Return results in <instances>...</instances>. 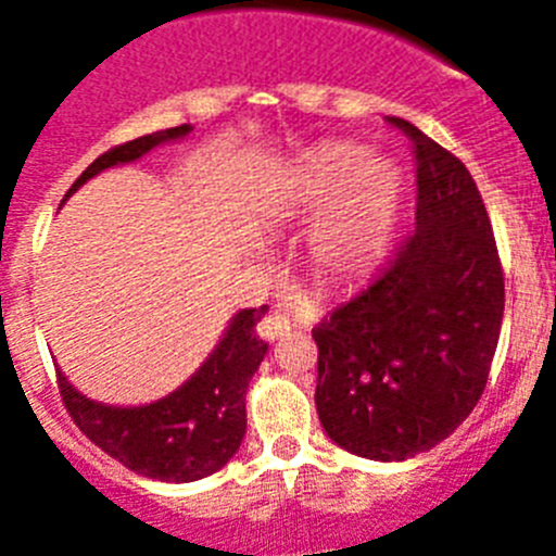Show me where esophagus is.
Wrapping results in <instances>:
<instances>
[{
    "label": "esophagus",
    "mask_w": 556,
    "mask_h": 556,
    "mask_svg": "<svg viewBox=\"0 0 556 556\" xmlns=\"http://www.w3.org/2000/svg\"><path fill=\"white\" fill-rule=\"evenodd\" d=\"M289 317L287 314H281V312H269V314H264L262 317V323H258V333H262L264 339H278V337H283V333H289Z\"/></svg>",
    "instance_id": "esophagus-1"
}]
</instances>
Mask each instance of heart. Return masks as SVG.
Masks as SVG:
<instances>
[{
  "instance_id": "1",
  "label": "heart",
  "mask_w": 556,
  "mask_h": 556,
  "mask_svg": "<svg viewBox=\"0 0 556 556\" xmlns=\"http://www.w3.org/2000/svg\"><path fill=\"white\" fill-rule=\"evenodd\" d=\"M287 208L314 217L337 203L312 239L314 264L331 278H351L384 255L401 203V172L356 144L303 152L287 172Z\"/></svg>"
}]
</instances>
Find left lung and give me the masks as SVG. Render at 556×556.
I'll use <instances>...</instances> for the list:
<instances>
[{"label": "left lung", "mask_w": 556, "mask_h": 556, "mask_svg": "<svg viewBox=\"0 0 556 556\" xmlns=\"http://www.w3.org/2000/svg\"><path fill=\"white\" fill-rule=\"evenodd\" d=\"M387 122L415 150L417 228L312 331L314 404L337 445L401 462L443 443L479 404L504 320V269L465 164L406 119Z\"/></svg>", "instance_id": "left-lung-1"}]
</instances>
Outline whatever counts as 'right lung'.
Wrapping results in <instances>:
<instances>
[{
  "label": "right lung",
  "mask_w": 556,
  "mask_h": 556,
  "mask_svg": "<svg viewBox=\"0 0 556 556\" xmlns=\"http://www.w3.org/2000/svg\"><path fill=\"white\" fill-rule=\"evenodd\" d=\"M189 132L191 125L169 127V130L150 132V136L102 152L100 159L72 184L66 198L75 194L88 178L100 175L102 169L130 164L150 152L152 147L184 139ZM264 312L267 306L242 308L236 314L203 367L184 387L155 404H97L91 397L80 395L58 370V390H61L63 406L91 443L100 445L108 456L147 479L198 481L203 476L217 473L239 451L244 429H248L244 395H248L250 378L267 353V342L255 337V323L262 320Z\"/></svg>",
  "instance_id": "1"
}]
</instances>
